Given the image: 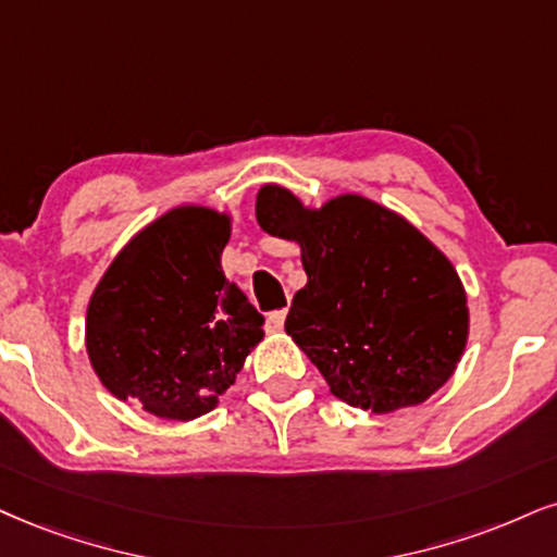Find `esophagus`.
<instances>
[{"mask_svg":"<svg viewBox=\"0 0 557 557\" xmlns=\"http://www.w3.org/2000/svg\"><path fill=\"white\" fill-rule=\"evenodd\" d=\"M284 322H286V310H276V312L268 314L265 327H268V331H271V333H278L281 327H284Z\"/></svg>","mask_w":557,"mask_h":557,"instance_id":"esophagus-1","label":"esophagus"}]
</instances>
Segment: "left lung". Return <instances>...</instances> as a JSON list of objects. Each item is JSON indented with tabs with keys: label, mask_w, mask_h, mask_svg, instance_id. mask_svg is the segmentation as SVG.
Returning <instances> with one entry per match:
<instances>
[{
	"label": "left lung",
	"mask_w": 557,
	"mask_h": 557,
	"mask_svg": "<svg viewBox=\"0 0 557 557\" xmlns=\"http://www.w3.org/2000/svg\"><path fill=\"white\" fill-rule=\"evenodd\" d=\"M256 216L301 247L307 286L294 294L286 333L335 397L393 413L449 380L468 343V297L413 224L361 196L310 211L278 185L260 188Z\"/></svg>",
	"instance_id": "8db88e82"
}]
</instances>
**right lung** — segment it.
Returning <instances> with one entry per match:
<instances>
[{"label": "right lung", "mask_w": 557, "mask_h": 557, "mask_svg": "<svg viewBox=\"0 0 557 557\" xmlns=\"http://www.w3.org/2000/svg\"><path fill=\"white\" fill-rule=\"evenodd\" d=\"M230 219L183 206L141 230L87 307V354L100 382L152 416L190 421L216 408L263 314L222 271Z\"/></svg>", "instance_id": "right-lung-1"}]
</instances>
